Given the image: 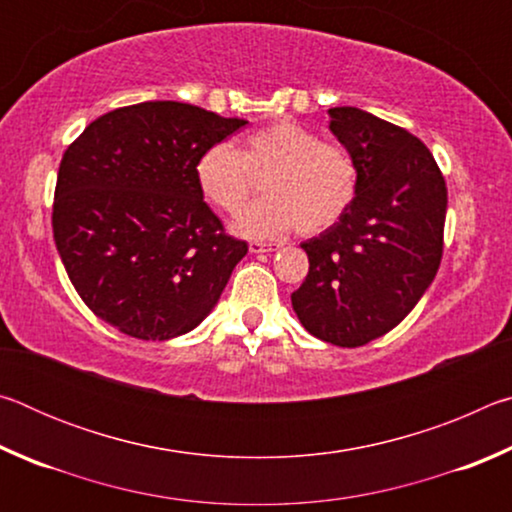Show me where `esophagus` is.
<instances>
[{
  "mask_svg": "<svg viewBox=\"0 0 512 512\" xmlns=\"http://www.w3.org/2000/svg\"><path fill=\"white\" fill-rule=\"evenodd\" d=\"M275 248H277L275 244H264V241H250V244H248V250H250V253H255V255L271 253V250H275Z\"/></svg>",
  "mask_w": 512,
  "mask_h": 512,
  "instance_id": "1",
  "label": "esophagus"
}]
</instances>
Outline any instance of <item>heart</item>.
Returning a JSON list of instances; mask_svg holds the SVG:
<instances>
[{
  "mask_svg": "<svg viewBox=\"0 0 512 512\" xmlns=\"http://www.w3.org/2000/svg\"><path fill=\"white\" fill-rule=\"evenodd\" d=\"M196 187L207 203L235 214L264 178V198L246 207L235 232L248 239H273L298 228L318 235L341 221L357 198L359 171L348 149L323 142L298 121L282 119L250 133L244 149L219 142L194 164Z\"/></svg>",
  "mask_w": 512,
  "mask_h": 512,
  "instance_id": "heart-1",
  "label": "heart"
}]
</instances>
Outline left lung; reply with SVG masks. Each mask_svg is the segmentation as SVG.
Here are the masks:
<instances>
[{
	"label": "left lung",
	"instance_id": "8db88e82",
	"mask_svg": "<svg viewBox=\"0 0 512 512\" xmlns=\"http://www.w3.org/2000/svg\"><path fill=\"white\" fill-rule=\"evenodd\" d=\"M329 117L357 164V198L302 244L309 273L291 302L316 339L359 348L400 325L436 277L447 187L431 151L404 128L352 106Z\"/></svg>",
	"mask_w": 512,
	"mask_h": 512
}]
</instances>
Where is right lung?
Masks as SVG:
<instances>
[{
  "label": "right lung",
  "mask_w": 512,
  "mask_h": 512,
  "mask_svg": "<svg viewBox=\"0 0 512 512\" xmlns=\"http://www.w3.org/2000/svg\"><path fill=\"white\" fill-rule=\"evenodd\" d=\"M246 124L144 101L94 119L67 146L51 228L76 293L101 320L167 341L210 314L248 244L203 201L194 164Z\"/></svg>",
  "instance_id": "right-lung-1"
}]
</instances>
